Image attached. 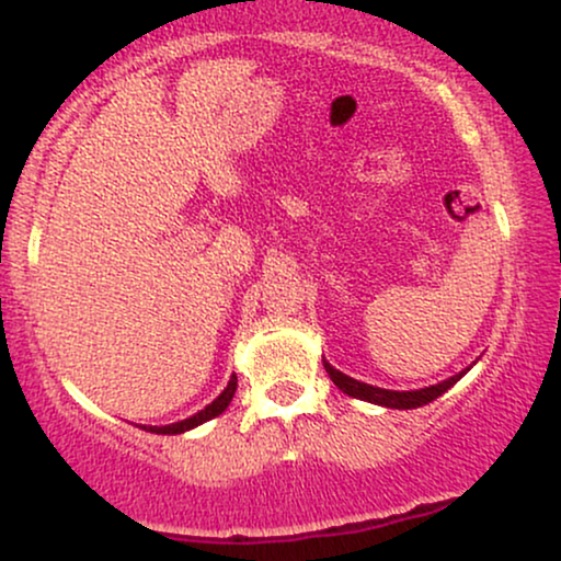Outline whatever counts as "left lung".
<instances>
[{
    "label": "left lung",
    "instance_id": "8db88e82",
    "mask_svg": "<svg viewBox=\"0 0 561 561\" xmlns=\"http://www.w3.org/2000/svg\"><path fill=\"white\" fill-rule=\"evenodd\" d=\"M324 369H327V375H330L332 382L337 385L343 392H347V396L358 398V401L388 405V409H420V405H427L430 401H435L437 396H443L448 388H454V385L461 379V375L467 371V369L459 371V375L443 379V382L430 385V388H422V390H385V388H375V385L358 382V379L343 375V371H337L327 362H324Z\"/></svg>",
    "mask_w": 561,
    "mask_h": 561
}]
</instances>
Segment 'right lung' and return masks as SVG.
<instances>
[{
  "label": "right lung",
  "mask_w": 561,
  "mask_h": 561,
  "mask_svg": "<svg viewBox=\"0 0 561 561\" xmlns=\"http://www.w3.org/2000/svg\"><path fill=\"white\" fill-rule=\"evenodd\" d=\"M234 390H237V377H231L229 385H227V388H224L221 396H218L214 403L205 405L203 411H197L195 416H190V420H182V422L165 424V427H145V430H147V433H158V435H179V433H186V430L197 427V424H203V422L214 420V416H218V414H224V411H227V405L231 403V398H234Z\"/></svg>",
  "instance_id": "obj_1"
}]
</instances>
